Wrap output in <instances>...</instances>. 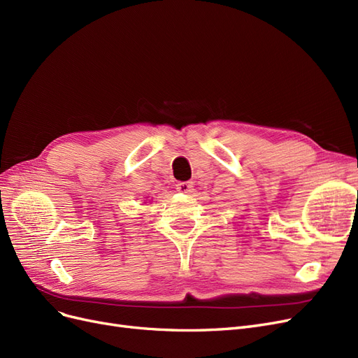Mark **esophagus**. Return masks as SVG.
I'll list each match as a JSON object with an SVG mask.
<instances>
[{
  "label": "esophagus",
  "instance_id": "34e87169",
  "mask_svg": "<svg viewBox=\"0 0 358 358\" xmlns=\"http://www.w3.org/2000/svg\"><path fill=\"white\" fill-rule=\"evenodd\" d=\"M177 190L181 193H192L193 192V182L192 181H180L177 184Z\"/></svg>",
  "mask_w": 358,
  "mask_h": 358
}]
</instances>
